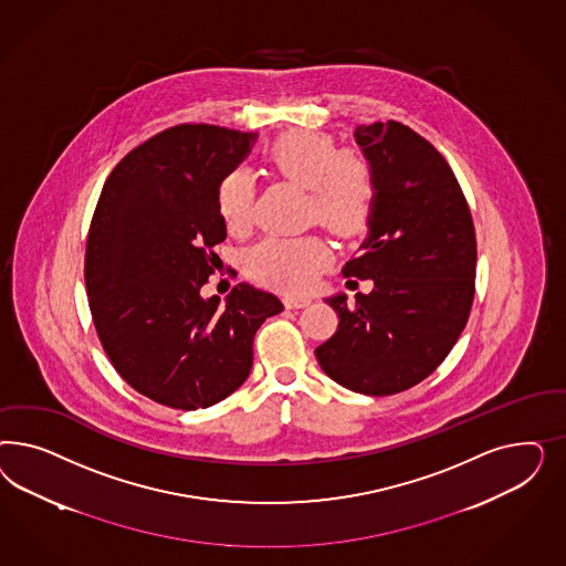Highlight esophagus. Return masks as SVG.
Segmentation results:
<instances>
[{
	"instance_id": "34e87169",
	"label": "esophagus",
	"mask_w": 566,
	"mask_h": 566,
	"mask_svg": "<svg viewBox=\"0 0 566 566\" xmlns=\"http://www.w3.org/2000/svg\"><path fill=\"white\" fill-rule=\"evenodd\" d=\"M308 303H311L308 296H294V294L284 296V305H286V308H303L307 307Z\"/></svg>"
}]
</instances>
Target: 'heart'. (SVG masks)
<instances>
[{
  "instance_id": "heart-1",
  "label": "heart",
  "mask_w": 566,
  "mask_h": 566,
  "mask_svg": "<svg viewBox=\"0 0 566 566\" xmlns=\"http://www.w3.org/2000/svg\"><path fill=\"white\" fill-rule=\"evenodd\" d=\"M268 166L282 178L307 189L308 222L322 223L332 234L350 239L374 218L377 176L371 161L355 151H338L329 135L315 130H289L265 151ZM253 180L247 170L226 174L216 206L230 232H242L253 220ZM329 261L322 237H268L249 249L247 272L263 284L284 291H305Z\"/></svg>"
}]
</instances>
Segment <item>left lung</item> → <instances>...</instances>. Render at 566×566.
Returning a JSON list of instances; mask_svg holds the SVG:
<instances>
[{
    "mask_svg": "<svg viewBox=\"0 0 566 566\" xmlns=\"http://www.w3.org/2000/svg\"><path fill=\"white\" fill-rule=\"evenodd\" d=\"M377 176V203L359 258L344 277L374 291L326 298L336 334L315 348L322 369L367 396L398 395L448 357L467 326L478 242L461 185L442 154L400 122L357 126Z\"/></svg>",
    "mask_w": 566,
    "mask_h": 566,
    "instance_id": "obj_1",
    "label": "left lung"
}]
</instances>
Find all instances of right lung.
Returning a JSON list of instances; mask_svg holds the SVG:
<instances>
[{"label":"right lung","instance_id":"add662e5","mask_svg":"<svg viewBox=\"0 0 566 566\" xmlns=\"http://www.w3.org/2000/svg\"><path fill=\"white\" fill-rule=\"evenodd\" d=\"M255 140L171 126L112 170L91 220L85 284L103 350L126 384L171 409H207L242 386L259 326L284 308L249 284L226 305L201 296L226 239L216 190Z\"/></svg>","mask_w":566,"mask_h":566}]
</instances>
